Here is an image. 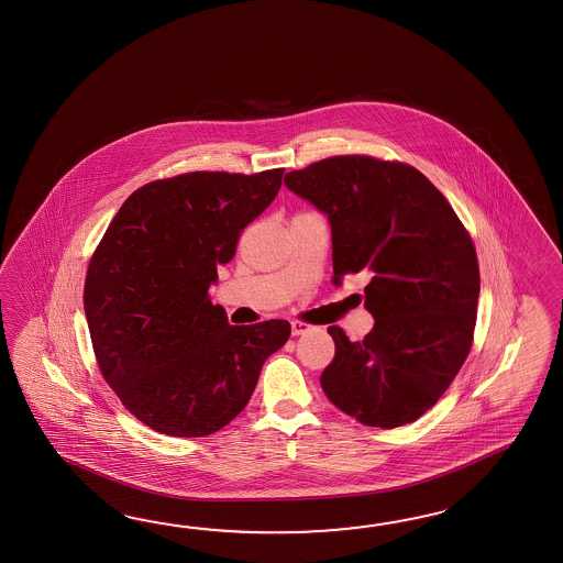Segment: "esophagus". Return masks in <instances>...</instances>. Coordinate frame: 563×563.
Returning <instances> with one entry per match:
<instances>
[{
	"label": "esophagus",
	"instance_id": "obj_1",
	"mask_svg": "<svg viewBox=\"0 0 563 563\" xmlns=\"http://www.w3.org/2000/svg\"><path fill=\"white\" fill-rule=\"evenodd\" d=\"M312 327L310 324H306V322H291V336H300V334H306V332H310Z\"/></svg>",
	"mask_w": 563,
	"mask_h": 563
}]
</instances>
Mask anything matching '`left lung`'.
I'll return each instance as SVG.
<instances>
[{"instance_id": "1", "label": "left lung", "mask_w": 563, "mask_h": 563, "mask_svg": "<svg viewBox=\"0 0 563 563\" xmlns=\"http://www.w3.org/2000/svg\"><path fill=\"white\" fill-rule=\"evenodd\" d=\"M286 186L328 214L334 284L368 272L375 327L336 353L320 385L346 416L393 430L421 418L471 353L481 272L471 233L444 195L404 162L332 156L288 172Z\"/></svg>"}]
</instances>
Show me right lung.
Here are the masks:
<instances>
[{
	"mask_svg": "<svg viewBox=\"0 0 563 563\" xmlns=\"http://www.w3.org/2000/svg\"><path fill=\"white\" fill-rule=\"evenodd\" d=\"M284 168L188 172L137 188L95 249L82 303L107 385L131 416L174 438L219 432L243 411L291 327H231L209 288L272 205Z\"/></svg>",
	"mask_w": 563,
	"mask_h": 563,
	"instance_id": "obj_1",
	"label": "right lung"
}]
</instances>
